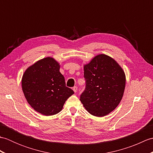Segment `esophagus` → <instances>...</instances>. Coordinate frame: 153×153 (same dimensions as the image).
<instances>
[{
  "label": "esophagus",
  "instance_id": "esophagus-1",
  "mask_svg": "<svg viewBox=\"0 0 153 153\" xmlns=\"http://www.w3.org/2000/svg\"><path fill=\"white\" fill-rule=\"evenodd\" d=\"M77 90V87L76 86H75V87H73V91H74V93H76Z\"/></svg>",
  "mask_w": 153,
  "mask_h": 153
}]
</instances>
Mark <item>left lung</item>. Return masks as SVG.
Returning a JSON list of instances; mask_svg holds the SVG:
<instances>
[{
  "mask_svg": "<svg viewBox=\"0 0 153 153\" xmlns=\"http://www.w3.org/2000/svg\"><path fill=\"white\" fill-rule=\"evenodd\" d=\"M85 90L80 100L93 116L108 115L118 106L124 93L126 74L117 62L108 55L99 54L84 64Z\"/></svg>",
  "mask_w": 153,
  "mask_h": 153,
  "instance_id": "8db88e82",
  "label": "left lung"
}]
</instances>
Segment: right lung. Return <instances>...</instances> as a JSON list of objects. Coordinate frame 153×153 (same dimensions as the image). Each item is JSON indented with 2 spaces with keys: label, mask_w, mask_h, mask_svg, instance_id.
Listing matches in <instances>:
<instances>
[{
  "label": "right lung",
  "mask_w": 153,
  "mask_h": 153,
  "mask_svg": "<svg viewBox=\"0 0 153 153\" xmlns=\"http://www.w3.org/2000/svg\"><path fill=\"white\" fill-rule=\"evenodd\" d=\"M60 65L48 56L29 66L23 74L22 87L27 102L35 111L45 116L56 114L66 100L74 93L66 87Z\"/></svg>",
  "instance_id": "right-lung-1"
}]
</instances>
